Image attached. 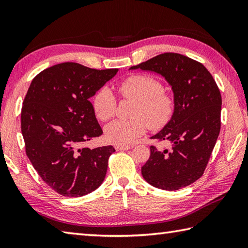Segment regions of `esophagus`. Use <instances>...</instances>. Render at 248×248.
<instances>
[{"label":"esophagus","mask_w":248,"mask_h":248,"mask_svg":"<svg viewBox=\"0 0 248 248\" xmlns=\"http://www.w3.org/2000/svg\"><path fill=\"white\" fill-rule=\"evenodd\" d=\"M115 148L116 150H128L132 148V146L131 145H116Z\"/></svg>","instance_id":"34e87169"}]
</instances>
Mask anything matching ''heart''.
<instances>
[{"label":"heart","mask_w":248,"mask_h":248,"mask_svg":"<svg viewBox=\"0 0 248 248\" xmlns=\"http://www.w3.org/2000/svg\"><path fill=\"white\" fill-rule=\"evenodd\" d=\"M161 82L148 75H132L120 81L116 90L121 98L137 102L133 119L114 120L105 127V138L115 145H129L145 133L147 127L158 129L171 118L174 102L163 91ZM116 96L108 87L99 89L92 98V108L96 118L106 121L115 114Z\"/></svg>","instance_id":"b5f03b06"}]
</instances>
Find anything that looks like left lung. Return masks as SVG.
<instances>
[{"mask_svg":"<svg viewBox=\"0 0 248 248\" xmlns=\"http://www.w3.org/2000/svg\"><path fill=\"white\" fill-rule=\"evenodd\" d=\"M137 69L161 75L174 93L171 119L152 137L171 148L150 146L142 175L154 187L178 190L204 173L220 131V91L202 63L179 53H161L130 67Z\"/></svg>","mask_w":248,"mask_h":248,"instance_id":"8db88e82","label":"left lung"}]
</instances>
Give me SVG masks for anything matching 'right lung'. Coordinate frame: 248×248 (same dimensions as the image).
Returning <instances> with one entry per match:
<instances>
[{
	"instance_id": "obj_1",
	"label": "right lung",
	"mask_w": 248,
	"mask_h": 248,
	"mask_svg": "<svg viewBox=\"0 0 248 248\" xmlns=\"http://www.w3.org/2000/svg\"><path fill=\"white\" fill-rule=\"evenodd\" d=\"M64 62L42 71L21 109L26 153L38 175L64 197H82L103 183L113 146L84 147L103 133L89 99L117 74Z\"/></svg>"
}]
</instances>
